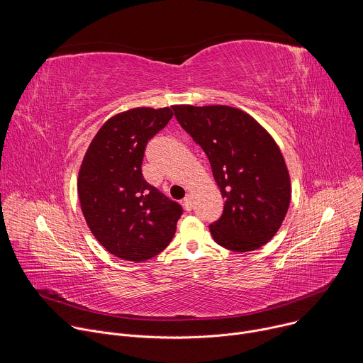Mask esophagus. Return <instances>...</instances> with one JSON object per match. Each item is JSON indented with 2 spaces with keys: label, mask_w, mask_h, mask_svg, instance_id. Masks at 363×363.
<instances>
[{
  "label": "esophagus",
  "mask_w": 363,
  "mask_h": 363,
  "mask_svg": "<svg viewBox=\"0 0 363 363\" xmlns=\"http://www.w3.org/2000/svg\"><path fill=\"white\" fill-rule=\"evenodd\" d=\"M192 206H194V198H192L191 194H188V195L184 198V208H185L186 211H191Z\"/></svg>",
  "instance_id": "34e87169"
}]
</instances>
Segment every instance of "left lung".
Here are the masks:
<instances>
[{
	"mask_svg": "<svg viewBox=\"0 0 363 363\" xmlns=\"http://www.w3.org/2000/svg\"><path fill=\"white\" fill-rule=\"evenodd\" d=\"M172 109L208 157L225 199L221 218L210 225L216 242L237 252L267 244L281 227L291 199L289 169L273 136L237 108L175 105Z\"/></svg>",
	"mask_w": 363,
	"mask_h": 363,
	"instance_id": "obj_1",
	"label": "left lung"
}]
</instances>
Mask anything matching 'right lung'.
I'll use <instances>...</instances> for the list:
<instances>
[{
    "label": "right lung",
    "instance_id": "obj_1",
    "mask_svg": "<svg viewBox=\"0 0 363 363\" xmlns=\"http://www.w3.org/2000/svg\"><path fill=\"white\" fill-rule=\"evenodd\" d=\"M171 108H135L105 122L89 145L77 178L84 220L96 240L128 262H146L171 242L182 208L142 175L146 143Z\"/></svg>",
    "mask_w": 363,
    "mask_h": 363
}]
</instances>
